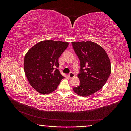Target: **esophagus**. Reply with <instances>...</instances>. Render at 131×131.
Masks as SVG:
<instances>
[{
	"label": "esophagus",
	"instance_id": "34e87169",
	"mask_svg": "<svg viewBox=\"0 0 131 131\" xmlns=\"http://www.w3.org/2000/svg\"><path fill=\"white\" fill-rule=\"evenodd\" d=\"M68 76H69V78H73V77H75V74H74L73 73L71 72V73H70L69 74Z\"/></svg>",
	"mask_w": 131,
	"mask_h": 131
}]
</instances>
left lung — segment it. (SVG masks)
<instances>
[{"label": "left lung", "mask_w": 131, "mask_h": 131, "mask_svg": "<svg viewBox=\"0 0 131 131\" xmlns=\"http://www.w3.org/2000/svg\"><path fill=\"white\" fill-rule=\"evenodd\" d=\"M75 53L80 63L78 77L80 85L73 88L74 92L88 97L97 92L106 83L111 73V63L104 49L96 43L72 42Z\"/></svg>", "instance_id": "8db88e82"}]
</instances>
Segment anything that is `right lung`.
I'll return each instance as SVG.
<instances>
[{
	"label": "right lung",
	"instance_id": "obj_1",
	"mask_svg": "<svg viewBox=\"0 0 131 131\" xmlns=\"http://www.w3.org/2000/svg\"><path fill=\"white\" fill-rule=\"evenodd\" d=\"M69 43L44 40L34 45L26 54L24 70L30 85L42 94L56 90L63 77L57 69L58 58Z\"/></svg>",
	"mask_w": 131,
	"mask_h": 131
}]
</instances>
